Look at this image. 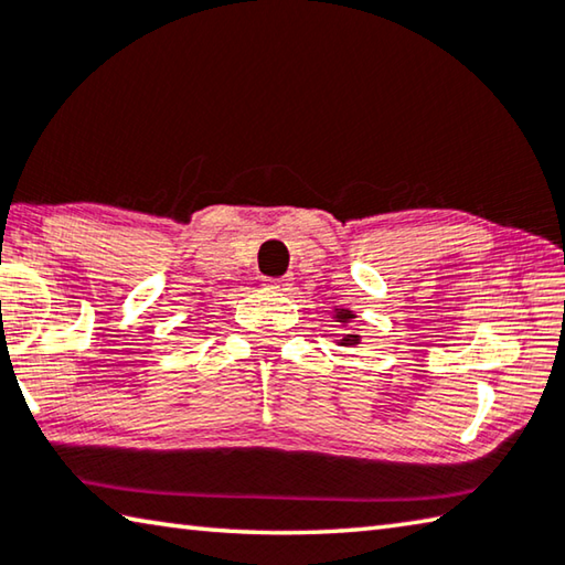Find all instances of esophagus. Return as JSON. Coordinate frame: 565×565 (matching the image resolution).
<instances>
[{"mask_svg":"<svg viewBox=\"0 0 565 565\" xmlns=\"http://www.w3.org/2000/svg\"><path fill=\"white\" fill-rule=\"evenodd\" d=\"M263 285L273 292H290L292 290V277H267Z\"/></svg>","mask_w":565,"mask_h":565,"instance_id":"1","label":"esophagus"}]
</instances>
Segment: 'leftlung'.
Returning <instances> with one entry per match:
<instances>
[{
	"mask_svg": "<svg viewBox=\"0 0 565 565\" xmlns=\"http://www.w3.org/2000/svg\"><path fill=\"white\" fill-rule=\"evenodd\" d=\"M354 318H358V315H354L352 310H344V308L334 310V322H340L342 328H348L350 322H354ZM360 342H362V334H358V332L342 334V340H340L342 348H354V344H360Z\"/></svg>",
	"mask_w": 565,
	"mask_h": 565,
	"instance_id": "obj_1",
	"label": "left lung"
}]
</instances>
